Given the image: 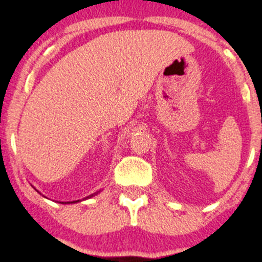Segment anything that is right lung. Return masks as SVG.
Wrapping results in <instances>:
<instances>
[{"instance_id":"obj_1","label":"right lung","mask_w":262,"mask_h":262,"mask_svg":"<svg viewBox=\"0 0 262 262\" xmlns=\"http://www.w3.org/2000/svg\"><path fill=\"white\" fill-rule=\"evenodd\" d=\"M91 196H94V195H91ZM91 196H90V198H91ZM75 202V201H74ZM62 204H63V202H62ZM67 204H70V202H67Z\"/></svg>"}]
</instances>
